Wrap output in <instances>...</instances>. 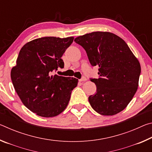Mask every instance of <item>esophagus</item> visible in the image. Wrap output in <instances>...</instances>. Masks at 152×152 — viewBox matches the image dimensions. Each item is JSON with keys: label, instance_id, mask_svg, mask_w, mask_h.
Returning a JSON list of instances; mask_svg holds the SVG:
<instances>
[{"label": "esophagus", "instance_id": "1", "mask_svg": "<svg viewBox=\"0 0 152 152\" xmlns=\"http://www.w3.org/2000/svg\"><path fill=\"white\" fill-rule=\"evenodd\" d=\"M86 77H82V78L81 79L79 80L80 82H84V81H86Z\"/></svg>", "mask_w": 152, "mask_h": 152}]
</instances>
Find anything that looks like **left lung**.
<instances>
[{
	"label": "left lung",
	"instance_id": "obj_1",
	"mask_svg": "<svg viewBox=\"0 0 152 152\" xmlns=\"http://www.w3.org/2000/svg\"><path fill=\"white\" fill-rule=\"evenodd\" d=\"M81 45L92 66L99 67V78H91L96 92L88 101L95 111L114 115L126 108L137 90L140 64L127 43L109 32L96 31L79 36Z\"/></svg>",
	"mask_w": 152,
	"mask_h": 152
}]
</instances>
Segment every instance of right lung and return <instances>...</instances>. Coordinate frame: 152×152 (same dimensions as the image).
<instances>
[{"instance_id": "1", "label": "right lung", "mask_w": 152, "mask_h": 152, "mask_svg": "<svg viewBox=\"0 0 152 152\" xmlns=\"http://www.w3.org/2000/svg\"><path fill=\"white\" fill-rule=\"evenodd\" d=\"M73 40V37H44L20 49L11 70L12 82L23 104L39 116L53 117L63 112L78 84L75 78L52 73L64 68L61 58Z\"/></svg>"}]
</instances>
